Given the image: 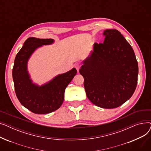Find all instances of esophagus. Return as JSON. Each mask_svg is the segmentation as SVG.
Here are the masks:
<instances>
[{"mask_svg":"<svg viewBox=\"0 0 151 151\" xmlns=\"http://www.w3.org/2000/svg\"><path fill=\"white\" fill-rule=\"evenodd\" d=\"M75 67L76 68V69L77 70V71H78V72L79 71V70H80V67H81V65L79 64V63H76V64H75Z\"/></svg>","mask_w":151,"mask_h":151,"instance_id":"34e87169","label":"esophagus"}]
</instances>
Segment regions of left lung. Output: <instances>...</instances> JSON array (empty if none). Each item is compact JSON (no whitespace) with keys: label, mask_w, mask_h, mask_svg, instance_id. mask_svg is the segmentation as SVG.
Here are the masks:
<instances>
[{"label":"left lung","mask_w":151,"mask_h":151,"mask_svg":"<svg viewBox=\"0 0 151 151\" xmlns=\"http://www.w3.org/2000/svg\"><path fill=\"white\" fill-rule=\"evenodd\" d=\"M103 43H95L80 70L86 96L102 108H115L127 101L136 89L138 65L133 50L116 29H106Z\"/></svg>","instance_id":"1"}]
</instances>
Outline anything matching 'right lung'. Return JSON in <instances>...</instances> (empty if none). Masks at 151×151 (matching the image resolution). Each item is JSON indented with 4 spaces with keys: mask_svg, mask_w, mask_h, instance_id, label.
<instances>
[{
    "mask_svg": "<svg viewBox=\"0 0 151 151\" xmlns=\"http://www.w3.org/2000/svg\"><path fill=\"white\" fill-rule=\"evenodd\" d=\"M54 42L51 38L29 37L14 59L12 75L16 95L22 106L35 114H47L59 109L64 99L65 90L77 72L73 68L42 86L32 83L27 71L30 57L38 47Z\"/></svg>",
    "mask_w": 151,
    "mask_h": 151,
    "instance_id": "1",
    "label": "right lung"
}]
</instances>
